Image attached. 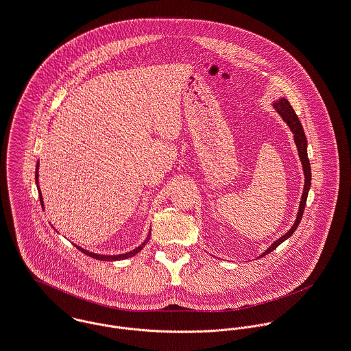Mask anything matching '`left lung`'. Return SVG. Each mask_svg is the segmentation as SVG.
Wrapping results in <instances>:
<instances>
[{
    "label": "left lung",
    "instance_id": "8db88e82",
    "mask_svg": "<svg viewBox=\"0 0 351 351\" xmlns=\"http://www.w3.org/2000/svg\"><path fill=\"white\" fill-rule=\"evenodd\" d=\"M274 108L282 116V119L287 123V125L290 127L291 132L294 134V140H295V144H297L299 159L302 162L303 172H304V189H303V193H302L299 213H298L297 220H295L294 226L291 227V230L286 235L279 238L276 242H274V244H271V247H269L267 251H265L261 256H265V255L270 254L271 251H274L280 243L285 242L287 238H290L295 232V230H297V227L299 226L300 220H302V215H303V211H304V207H306V200H307L308 189H310V186H311V167H310V162H308V158H307V140H306V136H304L303 127H302V124H300V121L298 119L297 113H295V110L293 109V107L290 106V103L286 99H280L279 101L274 103Z\"/></svg>",
    "mask_w": 351,
    "mask_h": 351
}]
</instances>
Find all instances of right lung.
<instances>
[{"label":"right lung","instance_id":"right-lung-1","mask_svg":"<svg viewBox=\"0 0 351 351\" xmlns=\"http://www.w3.org/2000/svg\"><path fill=\"white\" fill-rule=\"evenodd\" d=\"M37 178H38V173L36 172V180H37ZM40 200H41V203H43L41 193H40ZM41 206H44V204H41ZM148 239H149V237H148ZM144 244H145V242L143 243L141 245H138V247L135 248L134 251H130L128 254H121V255H114V256H112V255H97V254H93V252H89V251H86V250L81 248L79 245H76V247L80 250L81 252H84L85 255L90 256V258H95V259H99V261H121V259H127V258H131V256L136 255V254H137V252L144 247Z\"/></svg>","mask_w":351,"mask_h":351}]
</instances>
